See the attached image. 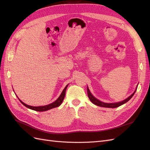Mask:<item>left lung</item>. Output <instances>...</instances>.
Here are the masks:
<instances>
[{
	"mask_svg": "<svg viewBox=\"0 0 150 150\" xmlns=\"http://www.w3.org/2000/svg\"><path fill=\"white\" fill-rule=\"evenodd\" d=\"M87 91H88V98H89L90 101H91L94 104H95V105H97L98 106H101V107H105V108H117V107H119L121 105H122V104H123L125 103H126V102H128L129 99L132 98L133 96V95L134 94L136 91H137V89L135 90V91L130 96H129L128 98L126 99L125 100L122 101L121 102H119V103H103V102H101L100 101H99L98 99H97L96 98H94L92 94L91 93L89 89L88 88H87Z\"/></svg>",
	"mask_w": 150,
	"mask_h": 150,
	"instance_id": "8db88e82",
	"label": "left lung"
}]
</instances>
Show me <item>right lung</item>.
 Masks as SVG:
<instances>
[{
	"label": "right lung",
	"mask_w": 150,
	"mask_h": 150,
	"mask_svg": "<svg viewBox=\"0 0 150 150\" xmlns=\"http://www.w3.org/2000/svg\"><path fill=\"white\" fill-rule=\"evenodd\" d=\"M67 86H68V84L66 86L65 88L64 89V90L62 91V92L61 94L60 95V96L58 98V99H57L56 101H54V103L50 104H48V105H46V106H29V105H28V104L24 103L22 101H21L19 99V101H21V103L22 104H23V105H24L27 108L30 109V110H34V111H47L49 110H51V109L58 107V106H59L61 105V103H62L63 100H64V99L65 94H66V88L67 87Z\"/></svg>",
	"instance_id": "add662e5"
}]
</instances>
